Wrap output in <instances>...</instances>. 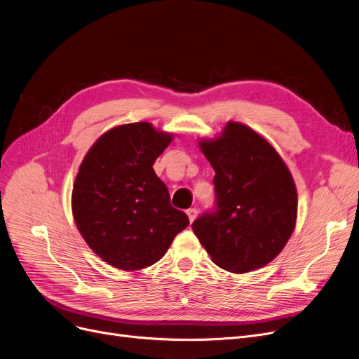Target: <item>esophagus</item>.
<instances>
[{
	"mask_svg": "<svg viewBox=\"0 0 359 359\" xmlns=\"http://www.w3.org/2000/svg\"><path fill=\"white\" fill-rule=\"evenodd\" d=\"M197 209H194V208H190V209H187V217H189V219H190V222H193L196 218H197Z\"/></svg>",
	"mask_w": 359,
	"mask_h": 359,
	"instance_id": "esophagus-1",
	"label": "esophagus"
}]
</instances>
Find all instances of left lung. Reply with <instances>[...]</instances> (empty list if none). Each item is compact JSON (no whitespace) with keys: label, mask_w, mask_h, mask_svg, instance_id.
Listing matches in <instances>:
<instances>
[{"label":"left lung","mask_w":359,"mask_h":359,"mask_svg":"<svg viewBox=\"0 0 359 359\" xmlns=\"http://www.w3.org/2000/svg\"><path fill=\"white\" fill-rule=\"evenodd\" d=\"M200 149L215 169V208L193 222L212 261L234 274L271 262L289 241L297 213L290 172L266 140L229 122Z\"/></svg>","instance_id":"1"}]
</instances>
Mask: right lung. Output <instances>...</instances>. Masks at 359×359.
<instances>
[{"instance_id": "1", "label": "right lung", "mask_w": 359, "mask_h": 359, "mask_svg": "<svg viewBox=\"0 0 359 359\" xmlns=\"http://www.w3.org/2000/svg\"><path fill=\"white\" fill-rule=\"evenodd\" d=\"M172 137L147 122L116 126L85 156L72 191L79 233L107 264L137 271L157 262L190 224L170 206L153 163Z\"/></svg>"}]
</instances>
